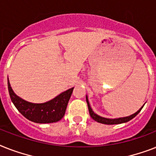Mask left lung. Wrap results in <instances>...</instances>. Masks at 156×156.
I'll use <instances>...</instances> for the list:
<instances>
[{
    "mask_svg": "<svg viewBox=\"0 0 156 156\" xmlns=\"http://www.w3.org/2000/svg\"><path fill=\"white\" fill-rule=\"evenodd\" d=\"M87 106H88V109H89V112L90 117L93 119L94 121L96 122H100V123H103V124H108V125H111V124H119V123H123V122H126L130 121L131 119H132L133 118H135L138 114L140 113V111L142 110V108L144 107H142L141 108L137 111L135 112V114L130 115V116H127V117H124V118H119V119H107V118H103L101 117L99 115H96V114L94 113V111H92L90 106L89 101H88V98L87 97Z\"/></svg>",
    "mask_w": 156,
    "mask_h": 156,
    "instance_id": "1",
    "label": "left lung"
}]
</instances>
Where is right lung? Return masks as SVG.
Masks as SVG:
<instances>
[{"label": "right lung", "mask_w": 156, "mask_h": 156, "mask_svg": "<svg viewBox=\"0 0 156 156\" xmlns=\"http://www.w3.org/2000/svg\"><path fill=\"white\" fill-rule=\"evenodd\" d=\"M8 89L12 103L24 117L37 123H50L58 122L63 118L74 87L62 93L51 101L41 104L28 102L16 96L10 87L9 78Z\"/></svg>", "instance_id": "1"}]
</instances>
